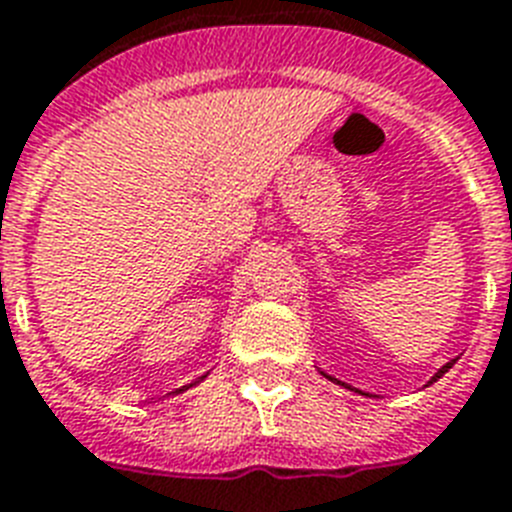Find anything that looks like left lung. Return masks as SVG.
<instances>
[{
  "label": "left lung",
  "mask_w": 512,
  "mask_h": 512,
  "mask_svg": "<svg viewBox=\"0 0 512 512\" xmlns=\"http://www.w3.org/2000/svg\"><path fill=\"white\" fill-rule=\"evenodd\" d=\"M453 363H455V361L445 363V366H442V369H439V371H437V374H434V379H432V382H437V379H439V377H442V374H445V371H447V369H450V366H453ZM329 379H332V377H329ZM335 382H337V379H335ZM337 384H342V382H337ZM342 387H345V384H342Z\"/></svg>",
  "instance_id": "left-lung-1"
}]
</instances>
